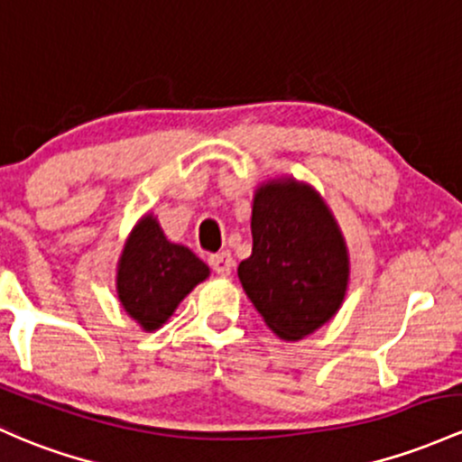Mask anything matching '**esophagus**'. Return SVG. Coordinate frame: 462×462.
<instances>
[{
  "instance_id": "esophagus-1",
  "label": "esophagus",
  "mask_w": 462,
  "mask_h": 462,
  "mask_svg": "<svg viewBox=\"0 0 462 462\" xmlns=\"http://www.w3.org/2000/svg\"><path fill=\"white\" fill-rule=\"evenodd\" d=\"M208 263H210V267L215 270V273H219V276H223V278L230 276L232 265H235V263H232L230 252H219V254H212L210 258H208Z\"/></svg>"
}]
</instances>
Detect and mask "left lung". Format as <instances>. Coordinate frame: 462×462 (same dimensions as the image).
I'll return each mask as SVG.
<instances>
[{"label":"left lung","instance_id":"left-lung-1","mask_svg":"<svg viewBox=\"0 0 462 462\" xmlns=\"http://www.w3.org/2000/svg\"><path fill=\"white\" fill-rule=\"evenodd\" d=\"M239 281L267 327L300 339L331 320L348 282L342 232L320 197L293 180L261 186L252 206V256Z\"/></svg>","mask_w":462,"mask_h":462}]
</instances>
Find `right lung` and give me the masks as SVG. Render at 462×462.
<instances>
[{"instance_id":"1","label":"right lung","mask_w":462,"mask_h":462,"mask_svg":"<svg viewBox=\"0 0 462 462\" xmlns=\"http://www.w3.org/2000/svg\"><path fill=\"white\" fill-rule=\"evenodd\" d=\"M208 265L189 247L164 236L153 217H144L126 241L118 263V298L125 311L144 331L162 327L197 282L208 278Z\"/></svg>"}]
</instances>
